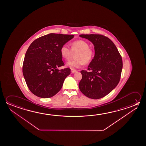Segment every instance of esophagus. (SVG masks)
<instances>
[{
    "instance_id": "esophagus-1",
    "label": "esophagus",
    "mask_w": 146,
    "mask_h": 146,
    "mask_svg": "<svg viewBox=\"0 0 146 146\" xmlns=\"http://www.w3.org/2000/svg\"><path fill=\"white\" fill-rule=\"evenodd\" d=\"M71 72L72 73H76L77 72L76 70L74 69H71Z\"/></svg>"
}]
</instances>
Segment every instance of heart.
<instances>
[{
    "label": "heart",
    "mask_w": 146,
    "mask_h": 146,
    "mask_svg": "<svg viewBox=\"0 0 146 146\" xmlns=\"http://www.w3.org/2000/svg\"><path fill=\"white\" fill-rule=\"evenodd\" d=\"M60 55L64 60H69L74 55L75 60L67 63L66 66L74 69L79 68L84 64H88L94 56V51L90 47V45L84 40H77L71 44V50L66 45L60 49Z\"/></svg>",
    "instance_id": "1"
}]
</instances>
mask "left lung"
<instances>
[{
  "mask_svg": "<svg viewBox=\"0 0 146 146\" xmlns=\"http://www.w3.org/2000/svg\"><path fill=\"white\" fill-rule=\"evenodd\" d=\"M93 44L95 55L87 71L82 70L79 88L88 98L98 99L110 93L121 77L123 62L121 56L111 40L101 35H80Z\"/></svg>",
  "mask_w": 146,
  "mask_h": 146,
  "instance_id": "1",
  "label": "left lung"
}]
</instances>
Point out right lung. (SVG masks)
<instances>
[{
  "label": "right lung",
  "mask_w": 146,
  "mask_h": 146,
  "mask_svg": "<svg viewBox=\"0 0 146 146\" xmlns=\"http://www.w3.org/2000/svg\"><path fill=\"white\" fill-rule=\"evenodd\" d=\"M74 35L48 34L31 43L25 55L23 74L31 93L38 97L54 96L62 88L69 68L58 69L64 65L60 49Z\"/></svg>",
  "instance_id": "right-lung-1"
}]
</instances>
